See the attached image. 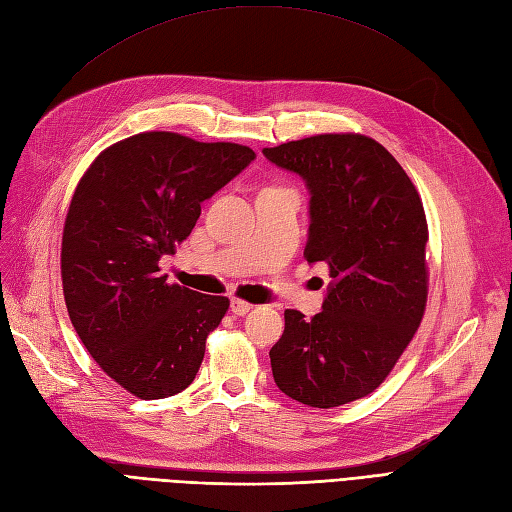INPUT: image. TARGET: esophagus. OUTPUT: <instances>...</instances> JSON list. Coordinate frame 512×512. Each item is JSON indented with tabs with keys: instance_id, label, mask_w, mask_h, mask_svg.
I'll list each match as a JSON object with an SVG mask.
<instances>
[{
	"instance_id": "obj_1",
	"label": "esophagus",
	"mask_w": 512,
	"mask_h": 512,
	"mask_svg": "<svg viewBox=\"0 0 512 512\" xmlns=\"http://www.w3.org/2000/svg\"><path fill=\"white\" fill-rule=\"evenodd\" d=\"M252 303H247V301H243V299H232L230 301V309H232V314H237V316H245L247 312H252Z\"/></svg>"
}]
</instances>
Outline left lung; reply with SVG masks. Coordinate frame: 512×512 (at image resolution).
<instances>
[{"label":"left lung","instance_id":"left-lung-1","mask_svg":"<svg viewBox=\"0 0 512 512\" xmlns=\"http://www.w3.org/2000/svg\"><path fill=\"white\" fill-rule=\"evenodd\" d=\"M312 192L307 262L329 267L322 312L286 309L269 356L275 384L312 408L367 397L391 374L425 316L429 228L401 164L365 134H316L262 149Z\"/></svg>","mask_w":512,"mask_h":512}]
</instances>
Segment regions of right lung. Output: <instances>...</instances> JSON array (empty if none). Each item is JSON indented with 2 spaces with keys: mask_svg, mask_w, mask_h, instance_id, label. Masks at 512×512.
Wrapping results in <instances>:
<instances>
[{
  "mask_svg": "<svg viewBox=\"0 0 512 512\" xmlns=\"http://www.w3.org/2000/svg\"><path fill=\"white\" fill-rule=\"evenodd\" d=\"M256 158L237 143L141 132L100 151L72 194L61 286L74 331L104 374L138 399L188 389L230 301L168 284L200 203Z\"/></svg>",
  "mask_w": 512,
  "mask_h": 512,
  "instance_id": "obj_1",
  "label": "right lung"
}]
</instances>
